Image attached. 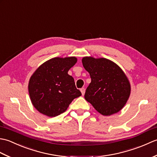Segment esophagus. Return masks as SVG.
Returning <instances> with one entry per match:
<instances>
[{
  "mask_svg": "<svg viewBox=\"0 0 157 157\" xmlns=\"http://www.w3.org/2000/svg\"><path fill=\"white\" fill-rule=\"evenodd\" d=\"M80 91H81V92H82V95H84V94H85V88H82L81 89H80Z\"/></svg>",
  "mask_w": 157,
  "mask_h": 157,
  "instance_id": "34e87169",
  "label": "esophagus"
}]
</instances>
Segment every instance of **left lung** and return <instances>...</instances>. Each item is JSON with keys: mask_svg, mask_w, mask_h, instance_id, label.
I'll return each instance as SVG.
<instances>
[{"mask_svg": "<svg viewBox=\"0 0 157 157\" xmlns=\"http://www.w3.org/2000/svg\"><path fill=\"white\" fill-rule=\"evenodd\" d=\"M82 64L91 78L85 99L103 115L119 112L125 105L131 90L124 72L115 63L104 58L84 57Z\"/></svg>", "mask_w": 157, "mask_h": 157, "instance_id": "8db88e82", "label": "left lung"}]
</instances>
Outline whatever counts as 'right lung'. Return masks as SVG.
<instances>
[{
  "label": "right lung",
  "mask_w": 157,
  "mask_h": 157,
  "mask_svg": "<svg viewBox=\"0 0 157 157\" xmlns=\"http://www.w3.org/2000/svg\"><path fill=\"white\" fill-rule=\"evenodd\" d=\"M77 62L75 57H56L36 69L29 82L31 101L38 111L48 117L64 113L70 103L82 95L68 71Z\"/></svg>",
  "instance_id": "add662e5"
}]
</instances>
